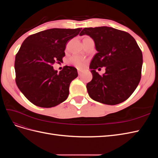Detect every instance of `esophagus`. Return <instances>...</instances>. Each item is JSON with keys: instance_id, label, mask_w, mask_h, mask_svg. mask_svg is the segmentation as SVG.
<instances>
[{"instance_id": "obj_1", "label": "esophagus", "mask_w": 158, "mask_h": 158, "mask_svg": "<svg viewBox=\"0 0 158 158\" xmlns=\"http://www.w3.org/2000/svg\"><path fill=\"white\" fill-rule=\"evenodd\" d=\"M78 75L79 76H81L82 74V71L80 70H78Z\"/></svg>"}]
</instances>
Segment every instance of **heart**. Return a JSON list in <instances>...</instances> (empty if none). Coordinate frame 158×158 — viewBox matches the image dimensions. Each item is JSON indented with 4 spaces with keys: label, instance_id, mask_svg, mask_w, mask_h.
Listing matches in <instances>:
<instances>
[{
    "label": "heart",
    "instance_id": "1",
    "mask_svg": "<svg viewBox=\"0 0 158 158\" xmlns=\"http://www.w3.org/2000/svg\"><path fill=\"white\" fill-rule=\"evenodd\" d=\"M69 63L78 68H82L84 66L85 60L82 56L78 55H74L69 59Z\"/></svg>",
    "mask_w": 158,
    "mask_h": 158
}]
</instances>
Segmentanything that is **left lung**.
Wrapping results in <instances>:
<instances>
[{
	"label": "left lung",
	"instance_id": "1",
	"mask_svg": "<svg viewBox=\"0 0 158 158\" xmlns=\"http://www.w3.org/2000/svg\"><path fill=\"white\" fill-rule=\"evenodd\" d=\"M87 35L94 40L98 51L89 64L92 80L87 84L89 97L106 105L125 102L140 82L142 53L136 40L128 33L102 26L85 27L80 35ZM106 67L100 76L95 70Z\"/></svg>",
	"mask_w": 158,
	"mask_h": 158
}]
</instances>
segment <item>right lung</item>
Wrapping results in <instances>:
<instances>
[{"instance_id": "obj_1", "label": "right lung", "mask_w": 158, "mask_h": 158, "mask_svg": "<svg viewBox=\"0 0 158 158\" xmlns=\"http://www.w3.org/2000/svg\"><path fill=\"white\" fill-rule=\"evenodd\" d=\"M81 29L52 28L33 34L23 41L16 55L14 69L18 88L35 106L50 108L67 99L77 69L65 66L57 73L52 64L62 62L67 42Z\"/></svg>"}]
</instances>
